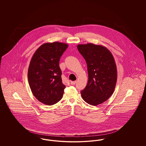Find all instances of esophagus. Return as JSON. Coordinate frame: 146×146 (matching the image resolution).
Wrapping results in <instances>:
<instances>
[{
	"instance_id": "obj_1",
	"label": "esophagus",
	"mask_w": 146,
	"mask_h": 146,
	"mask_svg": "<svg viewBox=\"0 0 146 146\" xmlns=\"http://www.w3.org/2000/svg\"><path fill=\"white\" fill-rule=\"evenodd\" d=\"M76 83V81H72V82H70V84L71 85H75Z\"/></svg>"
}]
</instances>
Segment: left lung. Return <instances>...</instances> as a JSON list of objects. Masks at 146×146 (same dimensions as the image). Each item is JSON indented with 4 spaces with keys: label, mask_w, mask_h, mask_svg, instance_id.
Returning a JSON list of instances; mask_svg holds the SVG:
<instances>
[{
    "label": "left lung",
    "mask_w": 146,
    "mask_h": 146,
    "mask_svg": "<svg viewBox=\"0 0 146 146\" xmlns=\"http://www.w3.org/2000/svg\"><path fill=\"white\" fill-rule=\"evenodd\" d=\"M77 48L87 64L89 79L81 91L88 104L97 106L107 101L114 92L117 80L115 62L111 51L102 45L79 44Z\"/></svg>",
    "instance_id": "8db88e82"
}]
</instances>
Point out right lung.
<instances>
[{
	"mask_svg": "<svg viewBox=\"0 0 146 146\" xmlns=\"http://www.w3.org/2000/svg\"><path fill=\"white\" fill-rule=\"evenodd\" d=\"M68 46L60 42L44 43L32 57L28 83L35 97L44 104L53 105L62 98L66 86L62 83L59 61Z\"/></svg>",
	"mask_w": 146,
	"mask_h": 146,
	"instance_id": "add662e5",
	"label": "right lung"
}]
</instances>
